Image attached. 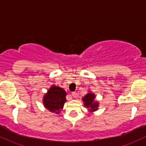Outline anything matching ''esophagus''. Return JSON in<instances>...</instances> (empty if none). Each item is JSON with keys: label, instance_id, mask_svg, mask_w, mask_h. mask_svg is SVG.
<instances>
[{"label": "esophagus", "instance_id": "1", "mask_svg": "<svg viewBox=\"0 0 146 146\" xmlns=\"http://www.w3.org/2000/svg\"><path fill=\"white\" fill-rule=\"evenodd\" d=\"M71 95H72V96H73L74 98H77V93H75V92H73V93H71Z\"/></svg>", "mask_w": 146, "mask_h": 146}]
</instances>
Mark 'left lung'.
Segmentation results:
<instances>
[{
	"instance_id": "8db88e82",
	"label": "left lung",
	"mask_w": 146,
	"mask_h": 146,
	"mask_svg": "<svg viewBox=\"0 0 146 146\" xmlns=\"http://www.w3.org/2000/svg\"><path fill=\"white\" fill-rule=\"evenodd\" d=\"M95 93H92L91 91H88V93L83 97L82 102L84 105L88 108V111L90 112H95L98 110L99 107V102L98 101H95Z\"/></svg>"
}]
</instances>
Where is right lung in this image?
I'll return each instance as SVG.
<instances>
[{
    "label": "right lung",
    "mask_w": 146,
    "mask_h": 146,
    "mask_svg": "<svg viewBox=\"0 0 146 146\" xmlns=\"http://www.w3.org/2000/svg\"><path fill=\"white\" fill-rule=\"evenodd\" d=\"M66 93L60 86L52 85L43 97V105L50 112L60 114L66 102Z\"/></svg>",
    "instance_id": "right-lung-1"
}]
</instances>
